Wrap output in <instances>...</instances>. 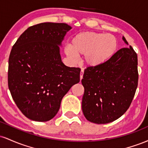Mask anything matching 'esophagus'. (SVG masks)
Returning a JSON list of instances; mask_svg holds the SVG:
<instances>
[{
    "mask_svg": "<svg viewBox=\"0 0 148 148\" xmlns=\"http://www.w3.org/2000/svg\"><path fill=\"white\" fill-rule=\"evenodd\" d=\"M84 69H82L81 70V74H80V78H81V79H83V76H84Z\"/></svg>",
    "mask_w": 148,
    "mask_h": 148,
    "instance_id": "34e87169",
    "label": "esophagus"
}]
</instances>
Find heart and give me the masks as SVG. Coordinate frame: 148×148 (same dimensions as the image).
<instances>
[{
  "label": "heart",
  "mask_w": 148,
  "mask_h": 148,
  "mask_svg": "<svg viewBox=\"0 0 148 148\" xmlns=\"http://www.w3.org/2000/svg\"><path fill=\"white\" fill-rule=\"evenodd\" d=\"M118 48L114 35L95 32H82L72 38L71 45H66L64 52L72 61L78 56H84V61L90 67L104 63L113 56Z\"/></svg>",
  "instance_id": "obj_1"
}]
</instances>
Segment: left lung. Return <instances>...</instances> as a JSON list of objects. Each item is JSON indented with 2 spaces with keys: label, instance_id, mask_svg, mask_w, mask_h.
<instances>
[{
  "label": "left lung",
  "instance_id": "8db88e82",
  "mask_svg": "<svg viewBox=\"0 0 148 148\" xmlns=\"http://www.w3.org/2000/svg\"><path fill=\"white\" fill-rule=\"evenodd\" d=\"M137 66V54L130 46L118 50L104 63L85 69L82 110L88 121L109 123L127 111L138 86Z\"/></svg>",
  "mask_w": 148,
  "mask_h": 148
}]
</instances>
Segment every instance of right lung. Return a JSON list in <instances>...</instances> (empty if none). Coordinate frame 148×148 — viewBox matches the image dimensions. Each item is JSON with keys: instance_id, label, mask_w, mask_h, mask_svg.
<instances>
[{"instance_id": "add662e5", "label": "right lung", "mask_w": 148, "mask_h": 148, "mask_svg": "<svg viewBox=\"0 0 148 148\" xmlns=\"http://www.w3.org/2000/svg\"><path fill=\"white\" fill-rule=\"evenodd\" d=\"M71 26L42 23L20 35L9 57L8 87L26 118L47 122L57 114L63 97L80 81L81 69L64 65L60 48Z\"/></svg>"}]
</instances>
